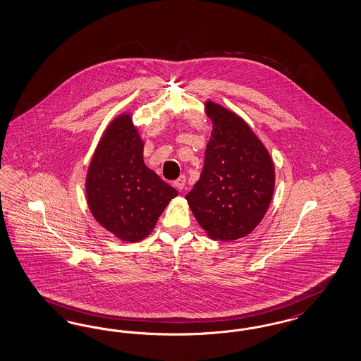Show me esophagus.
Instances as JSON below:
<instances>
[{
  "label": "esophagus",
  "instance_id": "34e87169",
  "mask_svg": "<svg viewBox=\"0 0 361 361\" xmlns=\"http://www.w3.org/2000/svg\"><path fill=\"white\" fill-rule=\"evenodd\" d=\"M185 181H187L185 176H180V177L174 181L173 185L177 188V190H178V192H183V189L185 187Z\"/></svg>",
  "mask_w": 361,
  "mask_h": 361
}]
</instances>
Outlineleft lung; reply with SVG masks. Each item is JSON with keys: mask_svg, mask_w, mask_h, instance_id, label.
<instances>
[{"mask_svg": "<svg viewBox=\"0 0 361 361\" xmlns=\"http://www.w3.org/2000/svg\"><path fill=\"white\" fill-rule=\"evenodd\" d=\"M214 122L199 181L185 199L208 236L230 242L260 223L274 193V165L240 116L207 102Z\"/></svg>", "mask_w": 361, "mask_h": 361, "instance_id": "8db88e82", "label": "left lung"}]
</instances>
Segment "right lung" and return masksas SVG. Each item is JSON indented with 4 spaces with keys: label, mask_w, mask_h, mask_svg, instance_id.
I'll use <instances>...</instances> for the list:
<instances>
[{
    "label": "right lung",
    "mask_w": 361,
    "mask_h": 361,
    "mask_svg": "<svg viewBox=\"0 0 361 361\" xmlns=\"http://www.w3.org/2000/svg\"><path fill=\"white\" fill-rule=\"evenodd\" d=\"M87 202L95 220L125 242L153 231L177 190L144 162V142L129 114L116 118L102 137L86 180Z\"/></svg>",
    "instance_id": "1"
}]
</instances>
